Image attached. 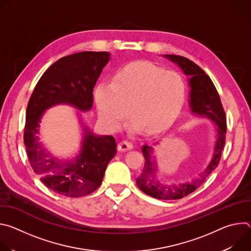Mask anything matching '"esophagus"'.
<instances>
[{
  "label": "esophagus",
  "instance_id": "obj_1",
  "mask_svg": "<svg viewBox=\"0 0 251 251\" xmlns=\"http://www.w3.org/2000/svg\"><path fill=\"white\" fill-rule=\"evenodd\" d=\"M133 143L132 142H130V141H127V140H123V141H121L119 144H118V146H117V148H118V151H120V152H127V151H130V150H132L133 149Z\"/></svg>",
  "mask_w": 251,
  "mask_h": 251
}]
</instances>
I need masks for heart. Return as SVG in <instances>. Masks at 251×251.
Returning <instances> with one entry per match:
<instances>
[{
  "mask_svg": "<svg viewBox=\"0 0 251 251\" xmlns=\"http://www.w3.org/2000/svg\"><path fill=\"white\" fill-rule=\"evenodd\" d=\"M186 94V81L176 71L140 61L118 70L112 82L101 81L95 89V102L101 121L112 131L122 128L130 106L132 131L158 132L180 115Z\"/></svg>",
  "mask_w": 251,
  "mask_h": 251,
  "instance_id": "1",
  "label": "heart"
}]
</instances>
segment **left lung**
Here are the masks:
<instances>
[{"mask_svg": "<svg viewBox=\"0 0 251 251\" xmlns=\"http://www.w3.org/2000/svg\"><path fill=\"white\" fill-rule=\"evenodd\" d=\"M165 57L176 63L183 69L185 75H190V107L192 112L209 118L217 125L218 132L213 156L209 165L197 177L182 183L164 184L157 180V164L151 159L153 148L147 145L143 146L142 152L145 158V165L142 174L136 181L138 188L156 199L180 200L195 192L206 180L209 174L219 166L226 143V119L219 92L204 71L187 57L175 54H165Z\"/></svg>", "mask_w": 251, "mask_h": 251, "instance_id": "1", "label": "left lung"}]
</instances>
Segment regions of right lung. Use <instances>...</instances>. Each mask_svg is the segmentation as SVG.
<instances>
[{"mask_svg":"<svg viewBox=\"0 0 251 251\" xmlns=\"http://www.w3.org/2000/svg\"><path fill=\"white\" fill-rule=\"evenodd\" d=\"M110 59L106 51H82L59 58L35 85L26 108L24 142L28 161L41 181L56 194L77 198L101 185L107 165L116 155L112 136H96L84 128L82 147L73 161L52 157L39 143V127L50 107L67 103L87 111L93 104V87Z\"/></svg>","mask_w":251,"mask_h":251,"instance_id":"1","label":"right lung"}]
</instances>
